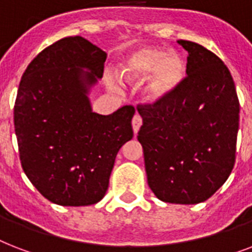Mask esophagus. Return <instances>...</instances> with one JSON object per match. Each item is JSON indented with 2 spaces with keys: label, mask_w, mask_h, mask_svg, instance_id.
<instances>
[{
  "label": "esophagus",
  "mask_w": 252,
  "mask_h": 252,
  "mask_svg": "<svg viewBox=\"0 0 252 252\" xmlns=\"http://www.w3.org/2000/svg\"><path fill=\"white\" fill-rule=\"evenodd\" d=\"M142 126V119L140 115H134L133 119H132V128H133L134 134L137 133L138 129H140V126Z\"/></svg>",
  "instance_id": "1"
}]
</instances>
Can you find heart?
Masks as SVG:
<instances>
[{
	"mask_svg": "<svg viewBox=\"0 0 252 252\" xmlns=\"http://www.w3.org/2000/svg\"><path fill=\"white\" fill-rule=\"evenodd\" d=\"M126 81L146 80V96L152 102L171 96L186 77V64L175 52L165 53L158 47H140L126 55L119 66Z\"/></svg>",
	"mask_w": 252,
	"mask_h": 252,
	"instance_id": "1",
	"label": "heart"
}]
</instances>
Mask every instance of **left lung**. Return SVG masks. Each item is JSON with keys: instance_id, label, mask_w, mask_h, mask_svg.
<instances>
[{"instance_id": "obj_1", "label": "left lung", "mask_w": 252, "mask_h": 252, "mask_svg": "<svg viewBox=\"0 0 252 252\" xmlns=\"http://www.w3.org/2000/svg\"><path fill=\"white\" fill-rule=\"evenodd\" d=\"M188 52L187 77L171 96L138 104L148 184L171 204L208 200L235 163L239 100L229 69L203 45L178 40Z\"/></svg>"}]
</instances>
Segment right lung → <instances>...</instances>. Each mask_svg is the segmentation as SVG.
Instances as JSON below:
<instances>
[{"label":"right lung","instance_id":"1","mask_svg":"<svg viewBox=\"0 0 252 252\" xmlns=\"http://www.w3.org/2000/svg\"><path fill=\"white\" fill-rule=\"evenodd\" d=\"M107 53L82 36L43 49L22 76L14 126L23 171L45 199L82 207L106 195L115 158L133 137V106L93 112L89 91Z\"/></svg>","mask_w":252,"mask_h":252}]
</instances>
